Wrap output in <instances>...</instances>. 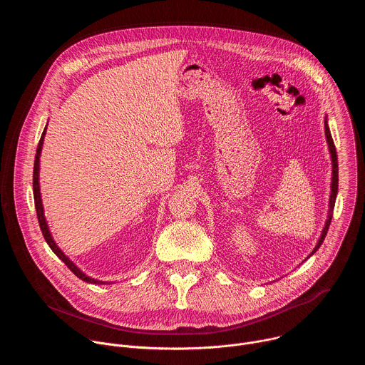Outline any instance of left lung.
Instances as JSON below:
<instances>
[{"instance_id":"1","label":"left lung","mask_w":365,"mask_h":365,"mask_svg":"<svg viewBox=\"0 0 365 365\" xmlns=\"http://www.w3.org/2000/svg\"><path fill=\"white\" fill-rule=\"evenodd\" d=\"M325 137H327V143H328V147H329V153H331V160H332V179H331V195H329V211H328V220L325 222V227L322 230V234H321V238L317 244V247L314 248V251H312L309 254L314 255L318 248L322 245L325 237H327V232H328V228L331 225V220H332V211H334V206H335V199H336V193H338V158H336V148H335V144H334V140H332V135H331V131H329V125H328V117H325Z\"/></svg>"}]
</instances>
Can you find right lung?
I'll return each instance as SVG.
<instances>
[{"label":"right lung","mask_w":365,"mask_h":365,"mask_svg":"<svg viewBox=\"0 0 365 365\" xmlns=\"http://www.w3.org/2000/svg\"><path fill=\"white\" fill-rule=\"evenodd\" d=\"M46 130H47V125L44 127V131L41 134V138L38 141V145H37V151H36V159H34V169H33V193H34V205H36V212H37V220H38V225H40V230L43 232V237L46 240V242L48 244V247L51 248V251H53L62 262L68 266V269L76 276L79 277L81 280L86 282V283H93V284H106L107 282H101V280H96V279H92L89 276H86L73 262L72 259L58 247L56 241L53 240V237H51L50 234V230H48V225L46 222V218H44V210H43V203H41V195H40V183H38V170H40V153H41V148H43V141H44V135H46Z\"/></svg>","instance_id":"1"}]
</instances>
